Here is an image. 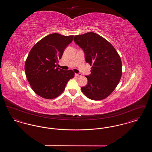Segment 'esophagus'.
I'll use <instances>...</instances> for the list:
<instances>
[{
  "mask_svg": "<svg viewBox=\"0 0 152 152\" xmlns=\"http://www.w3.org/2000/svg\"><path fill=\"white\" fill-rule=\"evenodd\" d=\"M75 75H76V76H78V77H80V76H82L81 73H76V74H75Z\"/></svg>",
  "mask_w": 152,
  "mask_h": 152,
  "instance_id": "34e87169",
  "label": "esophagus"
}]
</instances>
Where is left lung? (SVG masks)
Returning <instances> with one entry per match:
<instances>
[{
	"mask_svg": "<svg viewBox=\"0 0 152 152\" xmlns=\"http://www.w3.org/2000/svg\"><path fill=\"white\" fill-rule=\"evenodd\" d=\"M75 43L83 50L86 61L91 68V73L86 76L87 86L81 91L94 100L105 99L112 93L122 75L121 58L113 46L94 32L74 37Z\"/></svg>",
	"mask_w": 152,
	"mask_h": 152,
	"instance_id": "1",
	"label": "left lung"
}]
</instances>
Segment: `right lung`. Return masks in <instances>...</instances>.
I'll list each match as a JSON object with an SVG mask.
<instances>
[{
  "instance_id": "right-lung-1",
  "label": "right lung",
  "mask_w": 152,
  "mask_h": 152,
  "mask_svg": "<svg viewBox=\"0 0 152 152\" xmlns=\"http://www.w3.org/2000/svg\"><path fill=\"white\" fill-rule=\"evenodd\" d=\"M73 38L72 35L52 34L31 50L25 63V72L32 89L39 96L47 99L57 97L74 77L72 70L65 71L56 66Z\"/></svg>"
}]
</instances>
